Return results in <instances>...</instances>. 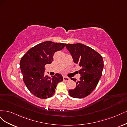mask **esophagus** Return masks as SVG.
Masks as SVG:
<instances>
[{
  "mask_svg": "<svg viewBox=\"0 0 127 127\" xmlns=\"http://www.w3.org/2000/svg\"><path fill=\"white\" fill-rule=\"evenodd\" d=\"M63 80L64 81H68L70 80V79L69 78V77H63Z\"/></svg>",
  "mask_w": 127,
  "mask_h": 127,
  "instance_id": "1",
  "label": "esophagus"
}]
</instances>
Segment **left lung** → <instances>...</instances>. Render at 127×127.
<instances>
[{
  "label": "left lung",
  "mask_w": 127,
  "mask_h": 127,
  "mask_svg": "<svg viewBox=\"0 0 127 127\" xmlns=\"http://www.w3.org/2000/svg\"><path fill=\"white\" fill-rule=\"evenodd\" d=\"M65 46L74 62L81 67L78 72L81 74L80 80L76 82L74 89L69 90V95L74 98L85 97L95 89L101 78L104 66L103 58L99 53L82 44H66Z\"/></svg>",
  "instance_id": "left-lung-1"
}]
</instances>
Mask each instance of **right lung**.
<instances>
[{
    "instance_id": "obj_1",
    "label": "right lung",
    "mask_w": 127,
    "mask_h": 127,
    "mask_svg": "<svg viewBox=\"0 0 127 127\" xmlns=\"http://www.w3.org/2000/svg\"><path fill=\"white\" fill-rule=\"evenodd\" d=\"M64 43L46 41L31 48L20 61L23 81L31 93L40 99L52 97L56 86L62 81L58 73L51 77L44 75L45 66L51 64L54 53L64 47Z\"/></svg>"
}]
</instances>
